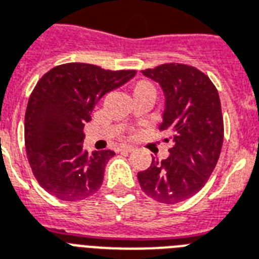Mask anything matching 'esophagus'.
<instances>
[{
    "mask_svg": "<svg viewBox=\"0 0 259 259\" xmlns=\"http://www.w3.org/2000/svg\"><path fill=\"white\" fill-rule=\"evenodd\" d=\"M132 146H130V144H121L120 146V151H131L132 150Z\"/></svg>",
    "mask_w": 259,
    "mask_h": 259,
    "instance_id": "1",
    "label": "esophagus"
}]
</instances>
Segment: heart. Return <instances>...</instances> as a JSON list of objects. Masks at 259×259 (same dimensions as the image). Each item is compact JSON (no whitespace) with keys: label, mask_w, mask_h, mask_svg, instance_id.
Instances as JSON below:
<instances>
[{"label":"heart","mask_w":259,"mask_h":259,"mask_svg":"<svg viewBox=\"0 0 259 259\" xmlns=\"http://www.w3.org/2000/svg\"><path fill=\"white\" fill-rule=\"evenodd\" d=\"M138 85H150V83H148V82H139Z\"/></svg>","instance_id":"obj_1"}]
</instances>
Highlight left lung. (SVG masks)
I'll list each match as a JSON object with an SVG mask.
<instances>
[{
	"instance_id": "8db88e82",
	"label": "left lung",
	"mask_w": 259,
	"mask_h": 259,
	"mask_svg": "<svg viewBox=\"0 0 259 259\" xmlns=\"http://www.w3.org/2000/svg\"><path fill=\"white\" fill-rule=\"evenodd\" d=\"M142 73L165 93L159 131L171 134L173 147L166 159H152L147 170L138 173V180L148 197L177 204L197 193L218 163L224 138L219 93L193 66L165 63Z\"/></svg>"
}]
</instances>
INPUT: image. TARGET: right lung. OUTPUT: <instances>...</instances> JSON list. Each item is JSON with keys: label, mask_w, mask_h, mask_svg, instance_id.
Segmentation results:
<instances>
[{"label": "right lung", "mask_w": 259, "mask_h": 259, "mask_svg": "<svg viewBox=\"0 0 259 259\" xmlns=\"http://www.w3.org/2000/svg\"><path fill=\"white\" fill-rule=\"evenodd\" d=\"M135 70L65 63L46 73L28 101L24 124L32 173L48 193L77 201L96 193L115 152L83 150V127L104 94L135 77Z\"/></svg>", "instance_id": "right-lung-1"}]
</instances>
